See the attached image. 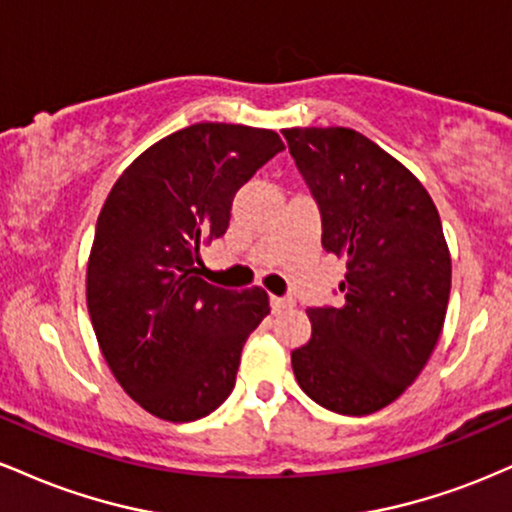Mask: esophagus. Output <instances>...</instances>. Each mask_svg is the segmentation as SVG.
<instances>
[{
  "label": "esophagus",
  "mask_w": 512,
  "mask_h": 512,
  "mask_svg": "<svg viewBox=\"0 0 512 512\" xmlns=\"http://www.w3.org/2000/svg\"><path fill=\"white\" fill-rule=\"evenodd\" d=\"M296 305V301L293 298H279V296H272V310L274 313H281V310H289Z\"/></svg>",
  "instance_id": "obj_1"
}]
</instances>
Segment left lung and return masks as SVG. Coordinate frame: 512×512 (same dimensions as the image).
Listing matches in <instances>:
<instances>
[{
	"label": "left lung",
	"mask_w": 512,
	"mask_h": 512,
	"mask_svg": "<svg viewBox=\"0 0 512 512\" xmlns=\"http://www.w3.org/2000/svg\"><path fill=\"white\" fill-rule=\"evenodd\" d=\"M320 204L322 245L346 262L342 308H308L313 337L291 354L320 407L366 416L414 383L436 349L452 262L436 204L395 156L349 127L284 129Z\"/></svg>",
	"instance_id": "8db88e82"
}]
</instances>
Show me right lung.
<instances>
[{
	"label": "right lung",
	"mask_w": 512,
	"mask_h": 512,
	"mask_svg": "<svg viewBox=\"0 0 512 512\" xmlns=\"http://www.w3.org/2000/svg\"><path fill=\"white\" fill-rule=\"evenodd\" d=\"M281 149L274 129L197 122L134 158L98 214L88 315L117 383L158 419L187 424L221 407L269 315L260 286L219 289L197 264L226 233L236 192Z\"/></svg>",
	"instance_id": "right-lung-1"
}]
</instances>
